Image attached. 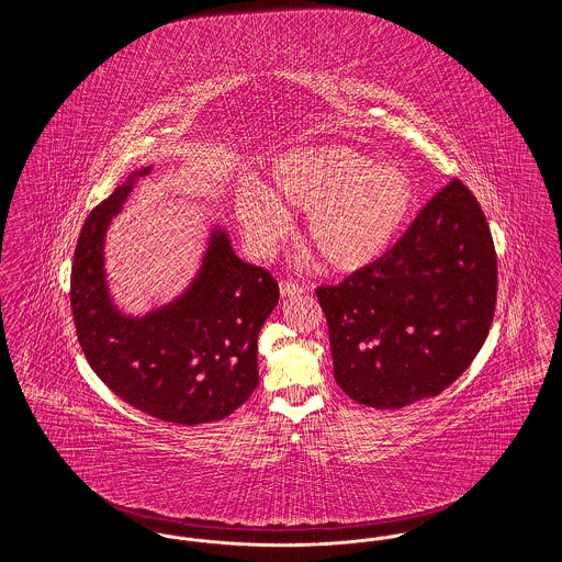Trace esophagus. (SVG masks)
<instances>
[{
  "label": "esophagus",
  "mask_w": 562,
  "mask_h": 562,
  "mask_svg": "<svg viewBox=\"0 0 562 562\" xmlns=\"http://www.w3.org/2000/svg\"><path fill=\"white\" fill-rule=\"evenodd\" d=\"M307 291L303 284H296V282H291V280H282L280 282V293L282 296H296V294H303Z\"/></svg>",
  "instance_id": "esophagus-1"
}]
</instances>
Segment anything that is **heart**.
Returning <instances> with one entry per match:
<instances>
[{"mask_svg": "<svg viewBox=\"0 0 562 562\" xmlns=\"http://www.w3.org/2000/svg\"><path fill=\"white\" fill-rule=\"evenodd\" d=\"M417 191L398 164H373L349 147H314L271 166L269 191L246 181L234 200L238 223L257 252H269L289 227V211L307 213L305 241L333 271L379 261L401 238Z\"/></svg>", "mask_w": 562, "mask_h": 562, "instance_id": "heart-1", "label": "heart"}]
</instances>
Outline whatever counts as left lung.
<instances>
[{
	"instance_id": "obj_1",
	"label": "left lung",
	"mask_w": 562,
	"mask_h": 562,
	"mask_svg": "<svg viewBox=\"0 0 562 562\" xmlns=\"http://www.w3.org/2000/svg\"><path fill=\"white\" fill-rule=\"evenodd\" d=\"M316 294L351 401L402 408L438 396L472 364L495 314L497 255L479 200L453 179L379 261Z\"/></svg>"
}]
</instances>
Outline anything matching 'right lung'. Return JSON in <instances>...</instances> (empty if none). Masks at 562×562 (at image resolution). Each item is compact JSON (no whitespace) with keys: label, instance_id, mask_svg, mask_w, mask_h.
Returning a JSON list of instances; mask_svg holds the SVG:
<instances>
[{"label":"right lung","instance_id":"right-lung-1","mask_svg":"<svg viewBox=\"0 0 562 562\" xmlns=\"http://www.w3.org/2000/svg\"><path fill=\"white\" fill-rule=\"evenodd\" d=\"M88 214L71 266V310L81 351L109 390L134 408L181 426L225 419L259 383L257 337L278 305L268 269L244 263L223 232L211 238L188 293L140 321L115 312L103 238L133 179Z\"/></svg>","mask_w":562,"mask_h":562}]
</instances>
